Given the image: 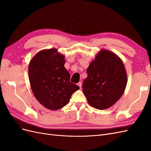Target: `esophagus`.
Here are the masks:
<instances>
[{
    "label": "esophagus",
    "mask_w": 151,
    "mask_h": 151,
    "mask_svg": "<svg viewBox=\"0 0 151 151\" xmlns=\"http://www.w3.org/2000/svg\"><path fill=\"white\" fill-rule=\"evenodd\" d=\"M77 86H78L80 88H81V86H82V83H81V82H79V83H77Z\"/></svg>",
    "instance_id": "1"
}]
</instances>
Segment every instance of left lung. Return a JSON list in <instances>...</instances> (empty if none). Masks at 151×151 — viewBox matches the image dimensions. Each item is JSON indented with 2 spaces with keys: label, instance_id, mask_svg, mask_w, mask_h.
I'll return each mask as SVG.
<instances>
[{
  "label": "left lung",
  "instance_id": "left-lung-1",
  "mask_svg": "<svg viewBox=\"0 0 151 151\" xmlns=\"http://www.w3.org/2000/svg\"><path fill=\"white\" fill-rule=\"evenodd\" d=\"M88 77L83 90L91 106L107 109L115 104L124 93L127 74L124 64L117 55L102 49L87 68Z\"/></svg>",
  "mask_w": 151,
  "mask_h": 151
}]
</instances>
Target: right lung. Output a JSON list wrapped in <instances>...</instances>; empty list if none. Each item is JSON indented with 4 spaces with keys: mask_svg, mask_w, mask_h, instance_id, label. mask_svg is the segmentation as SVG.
<instances>
[{
    "mask_svg": "<svg viewBox=\"0 0 151 151\" xmlns=\"http://www.w3.org/2000/svg\"><path fill=\"white\" fill-rule=\"evenodd\" d=\"M65 56L56 48L42 50L31 59L28 66L31 88L38 102L46 108L57 110L69 102L79 87L70 82L64 67Z\"/></svg>",
    "mask_w": 151,
    "mask_h": 151,
    "instance_id": "1",
    "label": "right lung"
}]
</instances>
